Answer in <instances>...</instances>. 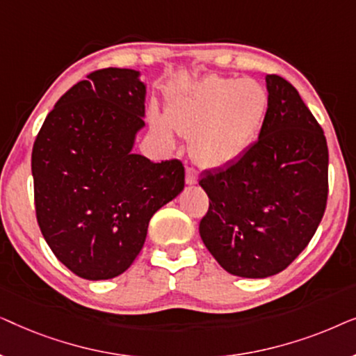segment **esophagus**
I'll return each instance as SVG.
<instances>
[{
    "mask_svg": "<svg viewBox=\"0 0 356 356\" xmlns=\"http://www.w3.org/2000/svg\"><path fill=\"white\" fill-rule=\"evenodd\" d=\"M196 181H197V173L194 172L193 168H186V183L188 184H196Z\"/></svg>",
    "mask_w": 356,
    "mask_h": 356,
    "instance_id": "34e87169",
    "label": "esophagus"
}]
</instances>
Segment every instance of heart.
I'll return each mask as SVG.
<instances>
[{
	"mask_svg": "<svg viewBox=\"0 0 356 356\" xmlns=\"http://www.w3.org/2000/svg\"><path fill=\"white\" fill-rule=\"evenodd\" d=\"M269 95L254 79L207 76L173 95L167 105V120L152 115L154 133L165 144L173 133L188 136L189 150L199 165L220 168L235 163L259 138Z\"/></svg>",
	"mask_w": 356,
	"mask_h": 356,
	"instance_id": "obj_1",
	"label": "heart"
}]
</instances>
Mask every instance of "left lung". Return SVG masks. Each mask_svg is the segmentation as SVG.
<instances>
[{
  "mask_svg": "<svg viewBox=\"0 0 356 356\" xmlns=\"http://www.w3.org/2000/svg\"><path fill=\"white\" fill-rule=\"evenodd\" d=\"M269 106L259 139L235 163L199 179L209 211L199 233L227 272L266 279L308 246L327 202L329 150L324 131L298 90L266 76Z\"/></svg>",
  "mask_w": 356,
  "mask_h": 356,
  "instance_id": "left-lung-1",
  "label": "left lung"
}]
</instances>
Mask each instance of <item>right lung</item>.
<instances>
[{"instance_id":"right-lung-1","label":"right lung","mask_w":356,"mask_h":356,"mask_svg":"<svg viewBox=\"0 0 356 356\" xmlns=\"http://www.w3.org/2000/svg\"><path fill=\"white\" fill-rule=\"evenodd\" d=\"M139 76L121 67L90 72L56 102L33 143L38 227L58 261L87 280L123 274L150 218L184 188L179 160L133 154L145 113Z\"/></svg>"}]
</instances>
